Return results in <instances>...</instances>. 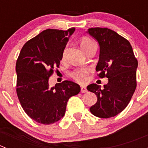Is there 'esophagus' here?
Wrapping results in <instances>:
<instances>
[{
	"instance_id": "esophagus-1",
	"label": "esophagus",
	"mask_w": 148,
	"mask_h": 148,
	"mask_svg": "<svg viewBox=\"0 0 148 148\" xmlns=\"http://www.w3.org/2000/svg\"><path fill=\"white\" fill-rule=\"evenodd\" d=\"M81 92H82V93H86V92H87V89H86V86H81Z\"/></svg>"
}]
</instances>
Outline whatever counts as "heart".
<instances>
[{
  "mask_svg": "<svg viewBox=\"0 0 148 148\" xmlns=\"http://www.w3.org/2000/svg\"><path fill=\"white\" fill-rule=\"evenodd\" d=\"M80 44H81L82 49L86 53L88 49H89V48H91V46L92 45L95 44V43L88 37H83V38H82L81 41H80ZM65 53L66 50H64V51L63 52V58H64ZM88 74H89V70L87 69H80L74 70L73 72H71V75L72 78L77 82H78L86 83L89 79Z\"/></svg>",
  "mask_w": 148,
  "mask_h": 148,
  "instance_id": "b5f03b06",
  "label": "heart"
}]
</instances>
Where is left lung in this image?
<instances>
[{"label": "left lung", "instance_id": "8db88e82", "mask_svg": "<svg viewBox=\"0 0 148 148\" xmlns=\"http://www.w3.org/2000/svg\"><path fill=\"white\" fill-rule=\"evenodd\" d=\"M88 34L98 41L99 58L96 71L100 78H108L101 86L92 84L87 90L97 96V102L89 110L96 117L110 118L123 111L129 104L137 86L138 60L129 41L107 28H91Z\"/></svg>", "mask_w": 148, "mask_h": 148}]
</instances>
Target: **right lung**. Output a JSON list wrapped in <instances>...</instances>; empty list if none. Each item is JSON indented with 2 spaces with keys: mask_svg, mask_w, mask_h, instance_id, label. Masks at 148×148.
Wrapping results in <instances>:
<instances>
[{
  "mask_svg": "<svg viewBox=\"0 0 148 148\" xmlns=\"http://www.w3.org/2000/svg\"><path fill=\"white\" fill-rule=\"evenodd\" d=\"M74 31L75 28L44 30L23 45L18 57V97L28 117L38 123L50 125L61 120L69 99L81 90L79 85L71 81L66 80L53 87L49 84Z\"/></svg>",
  "mask_w": 148,
  "mask_h": 148,
  "instance_id": "right-lung-1",
  "label": "right lung"
}]
</instances>
